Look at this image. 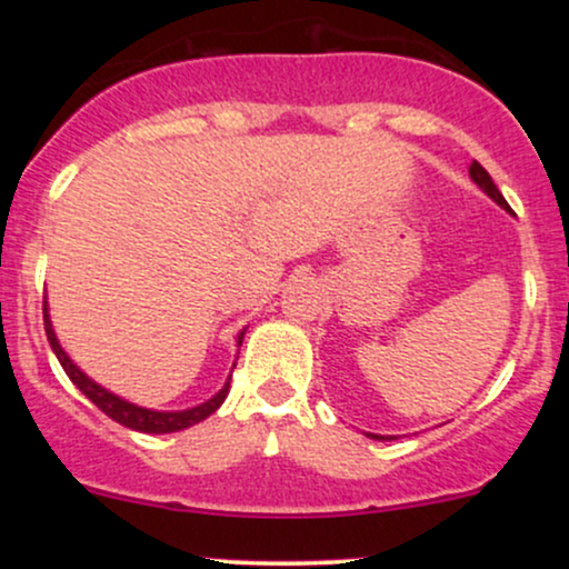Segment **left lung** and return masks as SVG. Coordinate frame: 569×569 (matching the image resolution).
<instances>
[{"instance_id":"obj_1","label":"left lung","mask_w":569,"mask_h":569,"mask_svg":"<svg viewBox=\"0 0 569 569\" xmlns=\"http://www.w3.org/2000/svg\"><path fill=\"white\" fill-rule=\"evenodd\" d=\"M468 173H471V179L476 181V184H479L481 189H485V192L489 194V198H492L495 202H498V206H502V208H508V202H506V198H502L500 194V189L495 187V181H492V176H489L485 168L479 166V162H471V168H468ZM371 439H382V436H375V433H369Z\"/></svg>"}]
</instances>
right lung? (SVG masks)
<instances>
[{"mask_svg": "<svg viewBox=\"0 0 569 569\" xmlns=\"http://www.w3.org/2000/svg\"><path fill=\"white\" fill-rule=\"evenodd\" d=\"M44 335H48L50 348H53L56 358L61 361L63 371L69 375V380L74 382L77 388H80L82 393L88 396L90 401H93L96 407L103 411V415L112 417L114 422H120V426H126L130 430H141V433H176V430H184L189 426H194V422H202L208 415H213V411H217L221 403H224L227 393H230V382H224V388H221L217 396L208 398V401L200 403V407H192V409H184V411H154V409L136 407V403L126 401V398L109 393L107 388H101V385L90 380L84 371L77 369V363L71 361L67 352H63L61 345H58L53 323H50V316H48V302H44ZM243 335H246V331H240L238 345L243 342Z\"/></svg>", "mask_w": 569, "mask_h": 569, "instance_id": "1", "label": "right lung"}]
</instances>
